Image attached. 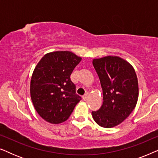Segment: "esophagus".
<instances>
[{
    "instance_id": "obj_1",
    "label": "esophagus",
    "mask_w": 158,
    "mask_h": 158,
    "mask_svg": "<svg viewBox=\"0 0 158 158\" xmlns=\"http://www.w3.org/2000/svg\"><path fill=\"white\" fill-rule=\"evenodd\" d=\"M88 98V94H85L84 95V96H83V99L84 101H87Z\"/></svg>"
}]
</instances>
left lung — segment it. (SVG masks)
<instances>
[{
	"label": "left lung",
	"mask_w": 158,
	"mask_h": 158,
	"mask_svg": "<svg viewBox=\"0 0 158 158\" xmlns=\"http://www.w3.org/2000/svg\"><path fill=\"white\" fill-rule=\"evenodd\" d=\"M103 90V103L92 111L99 126L111 128L126 119L136 106L139 88L135 69L126 60L107 56L93 60Z\"/></svg>",
	"instance_id": "8db88e82"
}]
</instances>
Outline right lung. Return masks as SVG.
<instances>
[{
    "label": "right lung",
    "instance_id": "obj_1",
    "mask_svg": "<svg viewBox=\"0 0 158 158\" xmlns=\"http://www.w3.org/2000/svg\"><path fill=\"white\" fill-rule=\"evenodd\" d=\"M81 57L68 51L50 52L43 57L31 76L30 93L40 116L52 124L66 121L81 97L76 94L70 75Z\"/></svg>",
    "mask_w": 158,
    "mask_h": 158
}]
</instances>
